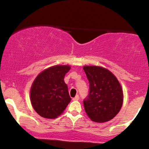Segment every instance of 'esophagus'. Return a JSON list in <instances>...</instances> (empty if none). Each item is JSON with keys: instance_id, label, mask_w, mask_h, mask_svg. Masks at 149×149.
I'll use <instances>...</instances> for the list:
<instances>
[{"instance_id": "1", "label": "esophagus", "mask_w": 149, "mask_h": 149, "mask_svg": "<svg viewBox=\"0 0 149 149\" xmlns=\"http://www.w3.org/2000/svg\"><path fill=\"white\" fill-rule=\"evenodd\" d=\"M78 100H79V96H78V95H76L74 98H73V101H78Z\"/></svg>"}]
</instances>
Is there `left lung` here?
Masks as SVG:
<instances>
[{"instance_id":"1","label":"left lung","mask_w":149,"mask_h":149,"mask_svg":"<svg viewBox=\"0 0 149 149\" xmlns=\"http://www.w3.org/2000/svg\"><path fill=\"white\" fill-rule=\"evenodd\" d=\"M90 83L83 101L85 111L92 121L107 122L118 113L123 102L120 84L110 71L101 66H83Z\"/></svg>"}]
</instances>
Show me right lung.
I'll list each match as a JSON object with an SVG mask.
<instances>
[{
	"label": "right lung",
	"mask_w": 149,
	"mask_h": 149,
	"mask_svg": "<svg viewBox=\"0 0 149 149\" xmlns=\"http://www.w3.org/2000/svg\"><path fill=\"white\" fill-rule=\"evenodd\" d=\"M70 66H52L44 70L34 80L30 91L31 102L34 110L45 118H55L61 115L71 97L64 76Z\"/></svg>",
	"instance_id": "obj_1"
}]
</instances>
